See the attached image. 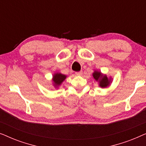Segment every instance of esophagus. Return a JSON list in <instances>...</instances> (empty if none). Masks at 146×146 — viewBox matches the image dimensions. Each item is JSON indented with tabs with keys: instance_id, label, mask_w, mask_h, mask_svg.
Listing matches in <instances>:
<instances>
[{
	"instance_id": "esophagus-1",
	"label": "esophagus",
	"mask_w": 146,
	"mask_h": 146,
	"mask_svg": "<svg viewBox=\"0 0 146 146\" xmlns=\"http://www.w3.org/2000/svg\"><path fill=\"white\" fill-rule=\"evenodd\" d=\"M75 74H76V75H77V76H81V75H82V71L78 72H76Z\"/></svg>"
}]
</instances>
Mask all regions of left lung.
<instances>
[{
    "label": "left lung",
    "instance_id": "obj_1",
    "mask_svg": "<svg viewBox=\"0 0 146 146\" xmlns=\"http://www.w3.org/2000/svg\"><path fill=\"white\" fill-rule=\"evenodd\" d=\"M92 76L95 80L98 82L99 86L102 88L109 86L112 82V78L111 77L108 78L106 74H104L100 71L94 70L92 74Z\"/></svg>",
    "mask_w": 146,
    "mask_h": 146
}]
</instances>
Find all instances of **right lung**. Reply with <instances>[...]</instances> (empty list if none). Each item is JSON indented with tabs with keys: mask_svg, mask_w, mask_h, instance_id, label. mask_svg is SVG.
Here are the masks:
<instances>
[{
	"mask_svg": "<svg viewBox=\"0 0 146 146\" xmlns=\"http://www.w3.org/2000/svg\"><path fill=\"white\" fill-rule=\"evenodd\" d=\"M66 76L60 72L54 74L52 76V84L56 88H58V87L62 84V83L66 78Z\"/></svg>",
	"mask_w": 146,
	"mask_h": 146,
	"instance_id": "right-lung-1",
	"label": "right lung"
}]
</instances>
